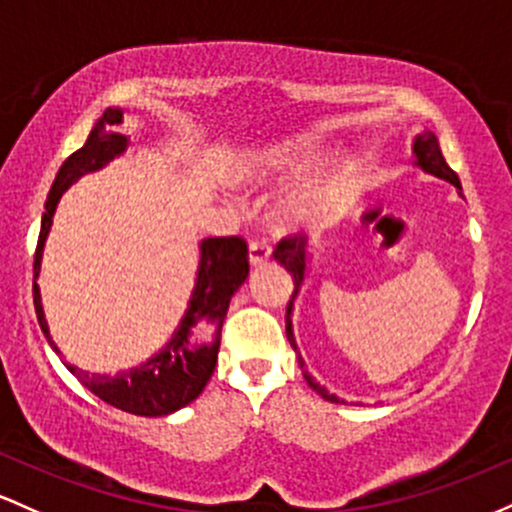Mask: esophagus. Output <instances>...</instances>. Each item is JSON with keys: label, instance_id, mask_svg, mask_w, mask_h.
Wrapping results in <instances>:
<instances>
[{"label": "esophagus", "instance_id": "esophagus-1", "mask_svg": "<svg viewBox=\"0 0 512 512\" xmlns=\"http://www.w3.org/2000/svg\"><path fill=\"white\" fill-rule=\"evenodd\" d=\"M271 261V246L266 241H251L249 244V263L251 266H263Z\"/></svg>", "mask_w": 512, "mask_h": 512}]
</instances>
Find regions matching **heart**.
Listing matches in <instances>:
<instances>
[{"instance_id":"1","label":"heart","mask_w":512,"mask_h":512,"mask_svg":"<svg viewBox=\"0 0 512 512\" xmlns=\"http://www.w3.org/2000/svg\"><path fill=\"white\" fill-rule=\"evenodd\" d=\"M312 149L304 147H266L246 152L234 166V179L246 188H275L283 186L312 159ZM341 164H324L304 174L273 208V225L283 232H295L319 222L336 203L341 191Z\"/></svg>"}]
</instances>
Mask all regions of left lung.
<instances>
[{
    "instance_id": "left-lung-1",
    "label": "left lung",
    "mask_w": 512,
    "mask_h": 512,
    "mask_svg": "<svg viewBox=\"0 0 512 512\" xmlns=\"http://www.w3.org/2000/svg\"><path fill=\"white\" fill-rule=\"evenodd\" d=\"M413 166H421L426 174H433L442 181L452 183V186L457 188V193L462 195V183H459V176L450 169V166H447L445 157H442V152H440L438 137H435L430 130L418 132V135L413 137ZM273 256H275V261L280 263V266H285L287 271H290L292 280H295V292H292V300H290V304H287L285 329H287V341H290V346L295 348V353H300V350H297L295 333H292V307H295V297H297V292H300V287L304 283V275H307V261H309L307 239H304V237L283 239L278 246H275ZM300 365L304 367L302 355H300ZM304 380H307V384L314 389V392H317L319 396H324L326 401H333V404H346V401L338 399L336 394L326 392V387H321V384L314 380V377L309 375L307 370H304Z\"/></svg>"
}]
</instances>
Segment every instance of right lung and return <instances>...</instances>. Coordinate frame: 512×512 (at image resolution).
<instances>
[{
	"mask_svg": "<svg viewBox=\"0 0 512 512\" xmlns=\"http://www.w3.org/2000/svg\"><path fill=\"white\" fill-rule=\"evenodd\" d=\"M120 125H123V111L106 108L91 128L84 145L60 166L48 200H45L36 261H33V304H36L40 329H43L50 348L57 355H60V348L55 346L53 336H50L43 302H40V287L36 283L40 263H43L45 241H48L50 227H53V217L62 193L74 181L103 169L130 147V137L120 132ZM246 254H249V249L241 237H210L200 241L198 273H195L188 309L183 312L179 326L171 333L166 346L152 358H147L145 363L128 367L116 375H101V372H89L65 363L67 370L101 401L116 406L120 411L135 413V416H169V413L188 406L193 399H198L205 384L210 382L212 370H215L220 331L222 321L227 317L229 300L249 278V256ZM200 323L216 326L212 342L200 344L194 341V331Z\"/></svg>",
	"mask_w": 512,
	"mask_h": 512,
	"instance_id": "obj_1",
	"label": "right lung"
}]
</instances>
